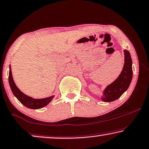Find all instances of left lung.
Listing matches in <instances>:
<instances>
[{"mask_svg": "<svg viewBox=\"0 0 149 149\" xmlns=\"http://www.w3.org/2000/svg\"><path fill=\"white\" fill-rule=\"evenodd\" d=\"M124 64L119 77L110 85H107L103 92L101 100L104 102H111L121 97L128 89L132 79V62L130 54L124 49Z\"/></svg>", "mask_w": 149, "mask_h": 149, "instance_id": "obj_1", "label": "left lung"}]
</instances>
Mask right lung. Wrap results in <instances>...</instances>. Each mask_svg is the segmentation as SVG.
Instances as JSON below:
<instances>
[{"mask_svg":"<svg viewBox=\"0 0 149 149\" xmlns=\"http://www.w3.org/2000/svg\"><path fill=\"white\" fill-rule=\"evenodd\" d=\"M8 82H9V85L10 89L13 92V93L16 97L17 100L22 103L23 105L27 107L29 109H40L42 108L48 104L50 101L52 100V99L54 97V95L48 97L46 98L43 99H34L31 97H29L23 93L22 91H21L20 89L17 87V85L15 83L13 78L12 71L10 68V65L9 66V74H8Z\"/></svg>","mask_w":149,"mask_h":149,"instance_id":"obj_1","label":"right lung"}]
</instances>
